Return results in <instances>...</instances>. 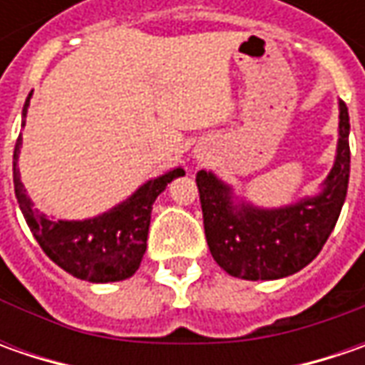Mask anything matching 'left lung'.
Segmentation results:
<instances>
[{"mask_svg":"<svg viewBox=\"0 0 365 365\" xmlns=\"http://www.w3.org/2000/svg\"><path fill=\"white\" fill-rule=\"evenodd\" d=\"M349 113L339 101L337 156L323 190L299 203L262 209L233 201L232 187L207 170L197 173L205 237L211 256L244 280H276L311 264L333 232L349 182Z\"/></svg>","mask_w":365,"mask_h":365,"instance_id":"left-lung-1","label":"left lung"}]
</instances>
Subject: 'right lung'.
<instances>
[{
  "label": "right lung",
  "mask_w": 365,
  "mask_h": 365,
  "mask_svg": "<svg viewBox=\"0 0 365 365\" xmlns=\"http://www.w3.org/2000/svg\"><path fill=\"white\" fill-rule=\"evenodd\" d=\"M30 106V95L24 103V121ZM21 135L14 148V189L24 219L54 264L64 272L87 282H118L135 274L144 258L150 227L152 205L166 185L176 176L185 175L182 168H175L166 175L148 180L118 207L109 209L103 215L85 221H54L32 207L30 197L20 180V170L16 168L20 156Z\"/></svg>",
  "instance_id": "right-lung-1"
}]
</instances>
